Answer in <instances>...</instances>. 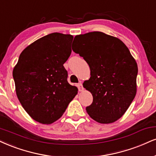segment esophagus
Listing matches in <instances>:
<instances>
[{
  "label": "esophagus",
  "instance_id": "esophagus-1",
  "mask_svg": "<svg viewBox=\"0 0 156 156\" xmlns=\"http://www.w3.org/2000/svg\"><path fill=\"white\" fill-rule=\"evenodd\" d=\"M78 90H79L80 91H83V85H82L81 83H79L78 84Z\"/></svg>",
  "mask_w": 156,
  "mask_h": 156
}]
</instances>
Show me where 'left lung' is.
<instances>
[{
    "mask_svg": "<svg viewBox=\"0 0 156 156\" xmlns=\"http://www.w3.org/2000/svg\"><path fill=\"white\" fill-rule=\"evenodd\" d=\"M73 44V51L83 58L91 70L90 78L83 83L93 96L86 112L98 123H113L136 95L137 64L120 39L102 32L76 35Z\"/></svg>",
    "mask_w": 156,
    "mask_h": 156,
    "instance_id": "obj_1",
    "label": "left lung"
}]
</instances>
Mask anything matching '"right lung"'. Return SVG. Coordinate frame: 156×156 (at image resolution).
<instances>
[{
  "label": "right lung",
  "mask_w": 156,
  "mask_h": 156,
  "mask_svg": "<svg viewBox=\"0 0 156 156\" xmlns=\"http://www.w3.org/2000/svg\"><path fill=\"white\" fill-rule=\"evenodd\" d=\"M73 36L54 33L22 51L13 70L16 96L33 119L50 124L62 115L78 89L67 82L63 65L70 57Z\"/></svg>",
  "instance_id": "right-lung-1"
}]
</instances>
